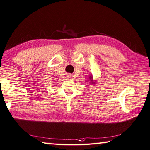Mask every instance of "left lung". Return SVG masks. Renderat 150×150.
<instances>
[{
    "label": "left lung",
    "mask_w": 150,
    "mask_h": 150,
    "mask_svg": "<svg viewBox=\"0 0 150 150\" xmlns=\"http://www.w3.org/2000/svg\"><path fill=\"white\" fill-rule=\"evenodd\" d=\"M89 79H90V80H91V82H93V76H92V75L90 76Z\"/></svg>",
    "instance_id": "obj_1"
}]
</instances>
